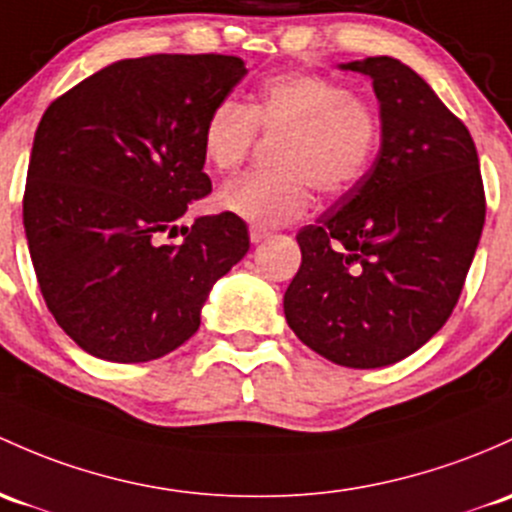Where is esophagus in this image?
Listing matches in <instances>:
<instances>
[{
	"instance_id": "34e87169",
	"label": "esophagus",
	"mask_w": 512,
	"mask_h": 512,
	"mask_svg": "<svg viewBox=\"0 0 512 512\" xmlns=\"http://www.w3.org/2000/svg\"><path fill=\"white\" fill-rule=\"evenodd\" d=\"M249 236H251V241H254V244H261V241H266L268 236H271V232H266V229H261V227H251Z\"/></svg>"
}]
</instances>
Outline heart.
<instances>
[{"mask_svg": "<svg viewBox=\"0 0 512 512\" xmlns=\"http://www.w3.org/2000/svg\"><path fill=\"white\" fill-rule=\"evenodd\" d=\"M256 129L283 136L276 175L246 173L224 183L217 207L254 227L300 219L312 205V185L337 197L366 178L381 146V117L364 97L315 73H280L256 100H219L205 117L200 151L207 168L234 170L254 146Z\"/></svg>", "mask_w": 512, "mask_h": 512, "instance_id": "b5f03b06", "label": "heart"}]
</instances>
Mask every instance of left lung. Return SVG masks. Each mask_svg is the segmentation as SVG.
Masks as SVG:
<instances>
[{
    "label": "left lung",
    "mask_w": 512,
    "mask_h": 512,
    "mask_svg": "<svg viewBox=\"0 0 512 512\" xmlns=\"http://www.w3.org/2000/svg\"><path fill=\"white\" fill-rule=\"evenodd\" d=\"M371 80L381 148L366 178L302 227L283 298L302 344L349 368H381L430 342L452 315L486 219L469 129L390 56L342 63Z\"/></svg>",
    "instance_id": "left-lung-1"
}]
</instances>
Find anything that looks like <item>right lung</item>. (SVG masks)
Segmentation results:
<instances>
[{
	"instance_id": "add662e5",
	"label": "right lung",
	"mask_w": 512,
	"mask_h": 512,
	"mask_svg": "<svg viewBox=\"0 0 512 512\" xmlns=\"http://www.w3.org/2000/svg\"><path fill=\"white\" fill-rule=\"evenodd\" d=\"M246 75L234 56L126 58L58 97L41 117L24 229L43 300L80 349L141 364L200 329L212 285L249 251L234 214L183 227L202 173L205 117Z\"/></svg>"
}]
</instances>
